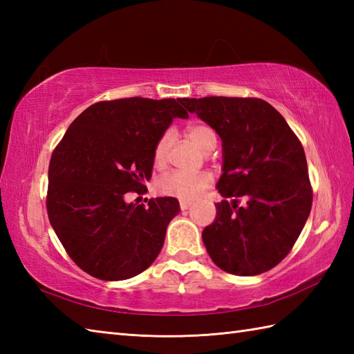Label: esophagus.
I'll list each match as a JSON object with an SVG mask.
<instances>
[{
	"instance_id": "1",
	"label": "esophagus",
	"mask_w": 354,
	"mask_h": 354,
	"mask_svg": "<svg viewBox=\"0 0 354 354\" xmlns=\"http://www.w3.org/2000/svg\"><path fill=\"white\" fill-rule=\"evenodd\" d=\"M179 207H181V209H189L192 207V202L190 201H179Z\"/></svg>"
}]
</instances>
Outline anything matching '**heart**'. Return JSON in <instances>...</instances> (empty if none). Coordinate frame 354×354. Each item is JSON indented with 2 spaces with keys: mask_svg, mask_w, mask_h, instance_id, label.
<instances>
[{
  "mask_svg": "<svg viewBox=\"0 0 354 354\" xmlns=\"http://www.w3.org/2000/svg\"><path fill=\"white\" fill-rule=\"evenodd\" d=\"M187 135L193 141L202 152H212L217 145V135L214 129L205 124H196L190 126L187 129ZM171 142V135L167 132L158 140L153 149V164L155 167L162 169L167 161L169 147ZM212 185V176L208 173H196V175H189V173L183 171H171L167 175L161 176L156 181V190L158 193L164 194V196L178 198L183 201H192L198 198L201 193H204L208 187Z\"/></svg>",
  "mask_w": 354,
  "mask_h": 354,
  "instance_id": "b5f03b06",
  "label": "heart"
}]
</instances>
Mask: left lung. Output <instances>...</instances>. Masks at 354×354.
I'll use <instances>...</instances> for the list:
<instances>
[{"instance_id":"8db88e82","label":"left lung","mask_w":354,"mask_h":354,"mask_svg":"<svg viewBox=\"0 0 354 354\" xmlns=\"http://www.w3.org/2000/svg\"><path fill=\"white\" fill-rule=\"evenodd\" d=\"M181 103L222 140L223 173L216 187L225 199L202 231L207 252L228 274L266 272L290 252L310 214L313 193L301 142L261 99L204 97ZM240 197L246 206L236 205Z\"/></svg>"}]
</instances>
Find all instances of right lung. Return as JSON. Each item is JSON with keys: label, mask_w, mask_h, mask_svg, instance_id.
Listing matches in <instances>:
<instances>
[{"label": "right lung", "mask_w": 354, "mask_h": 354, "mask_svg": "<svg viewBox=\"0 0 354 354\" xmlns=\"http://www.w3.org/2000/svg\"><path fill=\"white\" fill-rule=\"evenodd\" d=\"M183 99L142 97L94 103L74 120L51 155L47 213L76 265L99 280H127L160 254L181 208L175 198L127 204L152 178L153 149L173 118H189Z\"/></svg>", "instance_id": "right-lung-1"}]
</instances>
